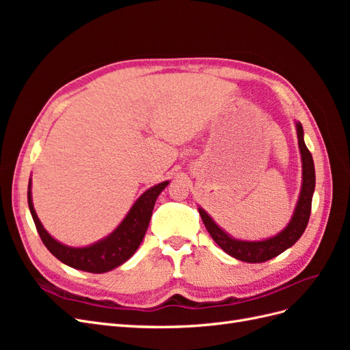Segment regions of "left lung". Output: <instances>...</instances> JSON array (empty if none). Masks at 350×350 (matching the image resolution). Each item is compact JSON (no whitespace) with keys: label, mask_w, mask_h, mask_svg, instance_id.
<instances>
[{"label":"left lung","mask_w":350,"mask_h":350,"mask_svg":"<svg viewBox=\"0 0 350 350\" xmlns=\"http://www.w3.org/2000/svg\"><path fill=\"white\" fill-rule=\"evenodd\" d=\"M296 135H298V147L302 162V183L301 191L293 215L279 234L260 241L237 239L229 235L225 229H221L207 211L198 206V213L203 219V224L217 245L230 257L245 262H264L278 257L279 254L291 248L305 232L311 215V203L315 189V169L312 156L304 142V129L299 121H295Z\"/></svg>","instance_id":"left-lung-1"}]
</instances>
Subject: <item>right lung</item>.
Instances as JSON below:
<instances>
[{"label":"right lung","mask_w":350,"mask_h":350,"mask_svg":"<svg viewBox=\"0 0 350 350\" xmlns=\"http://www.w3.org/2000/svg\"><path fill=\"white\" fill-rule=\"evenodd\" d=\"M169 185L163 181L150 187L134 201V204L125 215L121 224L116 226L108 237H105L86 247H70L52 237L42 225L31 200V178L27 187V203L30 215L33 217L39 237L52 256L57 257L67 266L89 273H107L120 267L126 260H130L146 235L150 217L154 208L156 198Z\"/></svg>","instance_id":"add662e5"}]
</instances>
